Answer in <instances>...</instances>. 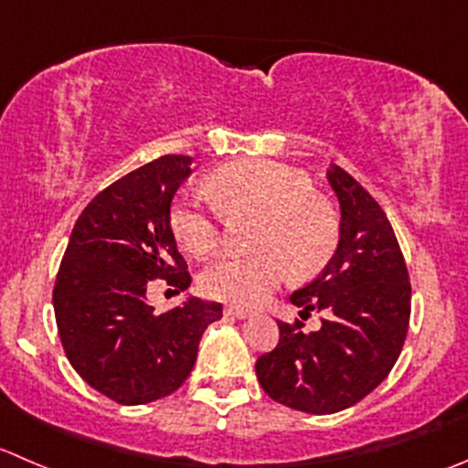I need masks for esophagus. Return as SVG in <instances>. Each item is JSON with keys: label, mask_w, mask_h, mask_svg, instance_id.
I'll use <instances>...</instances> for the list:
<instances>
[{"label": "esophagus", "mask_w": 468, "mask_h": 468, "mask_svg": "<svg viewBox=\"0 0 468 468\" xmlns=\"http://www.w3.org/2000/svg\"><path fill=\"white\" fill-rule=\"evenodd\" d=\"M224 313H226V315H230V317H238V320H244V317H251L253 315V313L249 311V308H239V306H226Z\"/></svg>", "instance_id": "obj_1"}]
</instances>
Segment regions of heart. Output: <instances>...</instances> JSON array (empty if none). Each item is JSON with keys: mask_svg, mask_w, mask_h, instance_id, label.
Here are the masks:
<instances>
[{"mask_svg": "<svg viewBox=\"0 0 468 468\" xmlns=\"http://www.w3.org/2000/svg\"><path fill=\"white\" fill-rule=\"evenodd\" d=\"M207 192H187L171 207V230L194 256L221 247L224 215L258 217L251 235L256 253L224 258L207 267L201 288L207 297L253 308L285 279H311L324 270L338 247V219L313 183L279 162H238L207 180Z\"/></svg>", "mask_w": 468, "mask_h": 468, "instance_id": "1", "label": "heart"}]
</instances>
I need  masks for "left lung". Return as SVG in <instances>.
Returning <instances> with one entry per match:
<instances>
[{
	"label": "left lung",
	"mask_w": 468,
	"mask_h": 468,
	"mask_svg": "<svg viewBox=\"0 0 468 468\" xmlns=\"http://www.w3.org/2000/svg\"><path fill=\"white\" fill-rule=\"evenodd\" d=\"M340 201V242L322 274L290 294L326 320L311 334L279 322V345L256 361L271 400L335 414L364 400L396 366L410 329L411 283L391 221L379 203L340 166L326 171Z\"/></svg>",
	"instance_id": "left-lung-1"
}]
</instances>
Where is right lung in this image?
I'll list each match as a JSON object with an SVG mask.
<instances>
[{"mask_svg": "<svg viewBox=\"0 0 468 468\" xmlns=\"http://www.w3.org/2000/svg\"><path fill=\"white\" fill-rule=\"evenodd\" d=\"M189 165L185 155H165L102 189L75 221L54 281L68 361L119 405L178 391L197 364L203 331L221 317V303L197 297L166 313L146 302L153 279L178 290L192 283L169 217Z\"/></svg>", "mask_w": 468, "mask_h": 468, "instance_id": "right-lung-1", "label": "right lung"}]
</instances>
